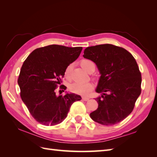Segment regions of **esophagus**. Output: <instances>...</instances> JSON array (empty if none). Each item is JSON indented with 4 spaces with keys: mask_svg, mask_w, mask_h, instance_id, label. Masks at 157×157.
Returning <instances> with one entry per match:
<instances>
[{
    "mask_svg": "<svg viewBox=\"0 0 157 157\" xmlns=\"http://www.w3.org/2000/svg\"><path fill=\"white\" fill-rule=\"evenodd\" d=\"M82 100L84 101H88L89 100V98H86V97H82Z\"/></svg>",
    "mask_w": 157,
    "mask_h": 157,
    "instance_id": "34e87169",
    "label": "esophagus"
}]
</instances>
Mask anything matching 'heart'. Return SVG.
I'll return each instance as SVG.
<instances>
[{"label":"heart","mask_w":157,"mask_h":157,"mask_svg":"<svg viewBox=\"0 0 157 157\" xmlns=\"http://www.w3.org/2000/svg\"><path fill=\"white\" fill-rule=\"evenodd\" d=\"M80 65L84 68L86 71L91 73L93 70H95V64L94 62L89 59H82L80 61ZM72 70V65L70 64L67 66L65 69V76L67 78H69L71 76ZM94 88V84L92 82L87 83H79L75 82L70 85V91L77 94L86 96Z\"/></svg>","instance_id":"obj_1"}]
</instances>
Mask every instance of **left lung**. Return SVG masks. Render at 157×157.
I'll return each mask as SVG.
<instances>
[{
	"label": "left lung",
	"mask_w": 157,
	"mask_h": 157,
	"mask_svg": "<svg viewBox=\"0 0 157 157\" xmlns=\"http://www.w3.org/2000/svg\"><path fill=\"white\" fill-rule=\"evenodd\" d=\"M84 58L96 63L101 73L96 98L98 106L90 113L94 121L111 125L123 121L131 113L141 93L142 76L133 55L127 50L113 44L86 48Z\"/></svg>",
	"instance_id": "8db88e82"
}]
</instances>
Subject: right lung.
<instances>
[{"mask_svg": "<svg viewBox=\"0 0 157 157\" xmlns=\"http://www.w3.org/2000/svg\"><path fill=\"white\" fill-rule=\"evenodd\" d=\"M82 51L81 46L52 44L35 49L25 60L17 80L20 96L40 124L52 126L61 123L73 103L82 99L75 94H56L67 66L78 58ZM59 87L63 92L67 88L63 85Z\"/></svg>", "mask_w": 157, "mask_h": 157, "instance_id": "add662e5", "label": "right lung"}]
</instances>
